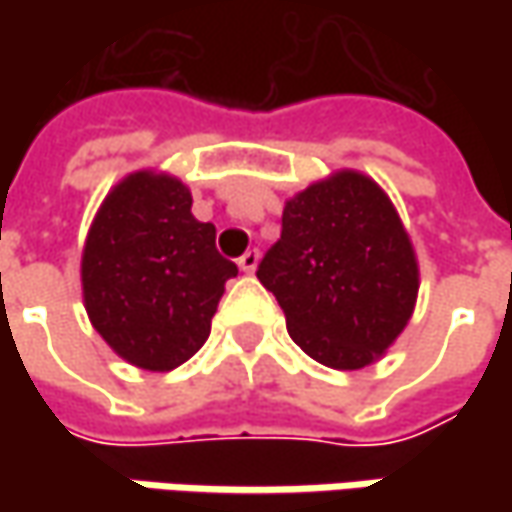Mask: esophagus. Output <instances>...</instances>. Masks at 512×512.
Returning <instances> with one entry per match:
<instances>
[{"instance_id":"obj_1","label":"esophagus","mask_w":512,"mask_h":512,"mask_svg":"<svg viewBox=\"0 0 512 512\" xmlns=\"http://www.w3.org/2000/svg\"><path fill=\"white\" fill-rule=\"evenodd\" d=\"M256 265H259V250H247V253L239 256V267H242L245 273H253Z\"/></svg>"}]
</instances>
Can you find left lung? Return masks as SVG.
<instances>
[{
    "mask_svg": "<svg viewBox=\"0 0 512 512\" xmlns=\"http://www.w3.org/2000/svg\"><path fill=\"white\" fill-rule=\"evenodd\" d=\"M310 359L359 370L379 359L413 313L419 267L382 187L344 170L293 196L282 236L256 270Z\"/></svg>",
    "mask_w": 512,
    "mask_h": 512,
    "instance_id": "1",
    "label": "left lung"
}]
</instances>
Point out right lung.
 Here are the masks:
<instances>
[{
	"label": "right lung",
	"mask_w": 512,
	"mask_h": 512,
	"mask_svg": "<svg viewBox=\"0 0 512 512\" xmlns=\"http://www.w3.org/2000/svg\"><path fill=\"white\" fill-rule=\"evenodd\" d=\"M190 205L179 179L133 173L99 207L85 242L90 322L145 370H173L207 342L225 282L239 273Z\"/></svg>",
	"instance_id": "1"
}]
</instances>
